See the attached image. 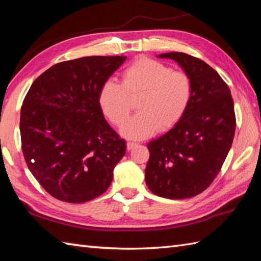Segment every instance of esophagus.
I'll use <instances>...</instances> for the list:
<instances>
[{
	"label": "esophagus",
	"instance_id": "34e87169",
	"mask_svg": "<svg viewBox=\"0 0 261 261\" xmlns=\"http://www.w3.org/2000/svg\"><path fill=\"white\" fill-rule=\"evenodd\" d=\"M136 146H137L136 142H127L126 143V149H127V150H132V149H134Z\"/></svg>",
	"mask_w": 261,
	"mask_h": 261
}]
</instances>
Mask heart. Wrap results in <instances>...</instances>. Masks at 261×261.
Wrapping results in <instances>:
<instances>
[{
	"label": "heart",
	"instance_id": "1",
	"mask_svg": "<svg viewBox=\"0 0 261 261\" xmlns=\"http://www.w3.org/2000/svg\"><path fill=\"white\" fill-rule=\"evenodd\" d=\"M137 98L139 113L121 127V135L132 140L145 139L178 123L192 99L191 79L156 60L139 58L123 70L121 84L107 81L98 93L99 108L115 125L125 121L131 101Z\"/></svg>",
	"mask_w": 261,
	"mask_h": 261
}]
</instances>
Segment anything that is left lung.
<instances>
[{
    "label": "left lung",
    "mask_w": 261,
    "mask_h": 261,
    "mask_svg": "<svg viewBox=\"0 0 261 261\" xmlns=\"http://www.w3.org/2000/svg\"><path fill=\"white\" fill-rule=\"evenodd\" d=\"M158 57L173 59L190 76L192 99L178 123L148 143L146 184L158 196L190 198L206 190L228 156L236 131L233 99L203 60L184 53Z\"/></svg>",
    "instance_id": "left-lung-1"
}]
</instances>
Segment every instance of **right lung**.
Returning a JSON list of instances; mask_svg holds the SVG:
<instances>
[{"label":"right lung","instance_id":"right-lung-1","mask_svg":"<svg viewBox=\"0 0 261 261\" xmlns=\"http://www.w3.org/2000/svg\"><path fill=\"white\" fill-rule=\"evenodd\" d=\"M124 56L54 65L32 83L21 108L22 151L31 174L55 198L84 203L108 190L125 141L109 125L98 93Z\"/></svg>","mask_w":261,"mask_h":261}]
</instances>
